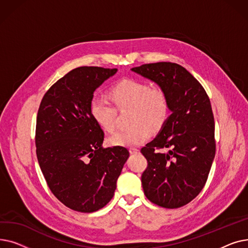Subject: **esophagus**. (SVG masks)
Returning a JSON list of instances; mask_svg holds the SVG:
<instances>
[{
  "label": "esophagus",
  "mask_w": 248,
  "mask_h": 248,
  "mask_svg": "<svg viewBox=\"0 0 248 248\" xmlns=\"http://www.w3.org/2000/svg\"><path fill=\"white\" fill-rule=\"evenodd\" d=\"M129 153H131V154H137V153H139V149H137V148H129Z\"/></svg>",
  "instance_id": "1"
}]
</instances>
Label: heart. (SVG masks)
Returning a JSON list of instances; mask_svg holds the SVG:
<instances>
[{"label":"heart","mask_w":248,"mask_h":248,"mask_svg":"<svg viewBox=\"0 0 248 248\" xmlns=\"http://www.w3.org/2000/svg\"><path fill=\"white\" fill-rule=\"evenodd\" d=\"M109 95L115 107L131 109L132 125L115 131L108 139L113 146L133 147L145 142L151 131L159 132L170 116L171 107L166 91L151 87L147 82L126 78L114 84ZM89 111L94 122L104 131L110 132L115 125L116 109L103 97L94 95L89 102Z\"/></svg>","instance_id":"obj_1"}]
</instances>
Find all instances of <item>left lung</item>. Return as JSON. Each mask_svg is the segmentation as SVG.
I'll return each mask as SVG.
<instances>
[{"instance_id": "8db88e82", "label": "left lung", "mask_w": 248, "mask_h": 248, "mask_svg": "<svg viewBox=\"0 0 248 248\" xmlns=\"http://www.w3.org/2000/svg\"><path fill=\"white\" fill-rule=\"evenodd\" d=\"M132 70L166 91L172 111L160 134L140 149L148 162L141 174L142 189L152 203L168 209L180 208L201 192L215 157L209 96L177 63H148Z\"/></svg>"}]
</instances>
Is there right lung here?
I'll return each mask as SVG.
<instances>
[{
	"label": "right lung",
	"mask_w": 248,
	"mask_h": 248,
	"mask_svg": "<svg viewBox=\"0 0 248 248\" xmlns=\"http://www.w3.org/2000/svg\"><path fill=\"white\" fill-rule=\"evenodd\" d=\"M116 71L77 67L46 91L38 109L39 166L54 196L77 212L97 211L111 200L129 155L124 147H101L104 133L89 111L94 90Z\"/></svg>",
	"instance_id": "right-lung-1"
}]
</instances>
